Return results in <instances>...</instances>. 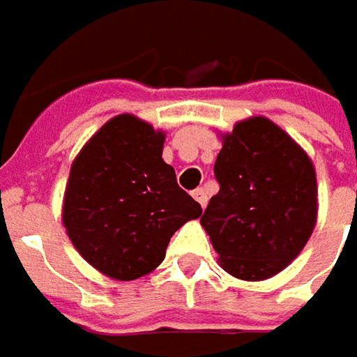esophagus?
<instances>
[{
	"mask_svg": "<svg viewBox=\"0 0 357 357\" xmlns=\"http://www.w3.org/2000/svg\"><path fill=\"white\" fill-rule=\"evenodd\" d=\"M192 197H195V200L199 202L200 206L204 208L206 206V200H208V195H206V188H197V190H192Z\"/></svg>",
	"mask_w": 357,
	"mask_h": 357,
	"instance_id": "1",
	"label": "esophagus"
}]
</instances>
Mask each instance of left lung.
Wrapping results in <instances>:
<instances>
[{
    "instance_id": "8db88e82",
    "label": "left lung",
    "mask_w": 357,
    "mask_h": 357,
    "mask_svg": "<svg viewBox=\"0 0 357 357\" xmlns=\"http://www.w3.org/2000/svg\"><path fill=\"white\" fill-rule=\"evenodd\" d=\"M218 192L200 225L220 266L264 280L288 266L316 225V172L308 155L272 121L252 117L222 137L214 162Z\"/></svg>"
}]
</instances>
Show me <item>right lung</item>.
<instances>
[{"label": "right lung", "mask_w": 357, "mask_h": 357, "mask_svg": "<svg viewBox=\"0 0 357 357\" xmlns=\"http://www.w3.org/2000/svg\"><path fill=\"white\" fill-rule=\"evenodd\" d=\"M165 135L132 115L97 130L73 160L63 225L79 254L115 280H135L165 260L171 236L202 208L162 160Z\"/></svg>", "instance_id": "obj_1"}]
</instances>
